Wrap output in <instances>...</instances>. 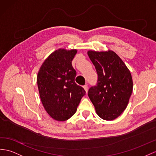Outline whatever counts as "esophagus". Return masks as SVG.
<instances>
[{
	"label": "esophagus",
	"mask_w": 156,
	"mask_h": 156,
	"mask_svg": "<svg viewBox=\"0 0 156 156\" xmlns=\"http://www.w3.org/2000/svg\"><path fill=\"white\" fill-rule=\"evenodd\" d=\"M83 88H84V89L85 90L86 93H87V91H88V86H87V85H85L83 86Z\"/></svg>",
	"instance_id": "obj_1"
}]
</instances>
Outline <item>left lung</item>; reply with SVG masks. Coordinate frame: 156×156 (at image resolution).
I'll list each match as a JSON object with an SVG mask.
<instances>
[{"instance_id": "1", "label": "left lung", "mask_w": 156, "mask_h": 156, "mask_svg": "<svg viewBox=\"0 0 156 156\" xmlns=\"http://www.w3.org/2000/svg\"><path fill=\"white\" fill-rule=\"evenodd\" d=\"M87 54L98 75L97 85L89 89L88 96L101 119L115 120L126 109L132 94L130 72L113 51Z\"/></svg>"}]
</instances>
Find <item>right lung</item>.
<instances>
[{"mask_svg":"<svg viewBox=\"0 0 156 156\" xmlns=\"http://www.w3.org/2000/svg\"><path fill=\"white\" fill-rule=\"evenodd\" d=\"M76 49H59L44 61L37 73V83L41 102L52 119L67 120L77 111L85 90L76 84V71L71 62Z\"/></svg>","mask_w":156,"mask_h":156,"instance_id":"obj_1","label":"right lung"}]
</instances>
